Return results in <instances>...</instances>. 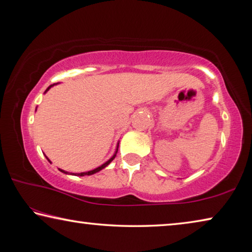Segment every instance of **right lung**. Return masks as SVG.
<instances>
[{"label": "right lung", "instance_id": "right-lung-1", "mask_svg": "<svg viewBox=\"0 0 252 252\" xmlns=\"http://www.w3.org/2000/svg\"><path fill=\"white\" fill-rule=\"evenodd\" d=\"M55 85H57V84H53V85H50L49 87H48V88L46 89V90H45V93L44 94H46L47 93V91L50 89V88H52V87H54ZM118 148H119V143L117 144V149H116V152H114V154L112 155V157L110 158H109L108 159V161L106 162V163H103L102 164V165L101 166H99V167H97V168H94V170H93V171H88V172H82V173H68V172H66V171H63V170H61V168H58V170L59 171H61V172H63V173H65V174H71V175H76V176H85V175H93V174H94V173H97V172H99V171H101L102 170V168H104V167H106V166H108L109 165V164H110L112 161H113V158H116V155H117V153H118ZM46 158L48 159V158L46 157ZM48 161H49V159H48ZM50 162V161H49Z\"/></svg>", "mask_w": 252, "mask_h": 252}]
</instances>
